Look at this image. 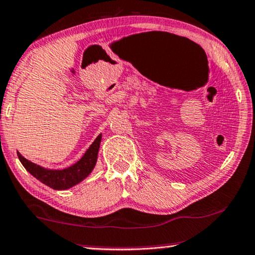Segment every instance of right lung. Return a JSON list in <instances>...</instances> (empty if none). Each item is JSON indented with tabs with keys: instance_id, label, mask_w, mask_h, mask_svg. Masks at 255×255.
<instances>
[{
	"instance_id": "1",
	"label": "right lung",
	"mask_w": 255,
	"mask_h": 255,
	"mask_svg": "<svg viewBox=\"0 0 255 255\" xmlns=\"http://www.w3.org/2000/svg\"><path fill=\"white\" fill-rule=\"evenodd\" d=\"M100 142L101 134L98 135V137L90 145V148L87 149L79 161L69 168L63 169V170H52V169L40 167V165H37L35 163L30 162L29 159L23 157L18 151H17V156H18L23 167L38 181L50 186L51 189L66 190L80 183L92 172L93 168L96 167Z\"/></svg>"
}]
</instances>
